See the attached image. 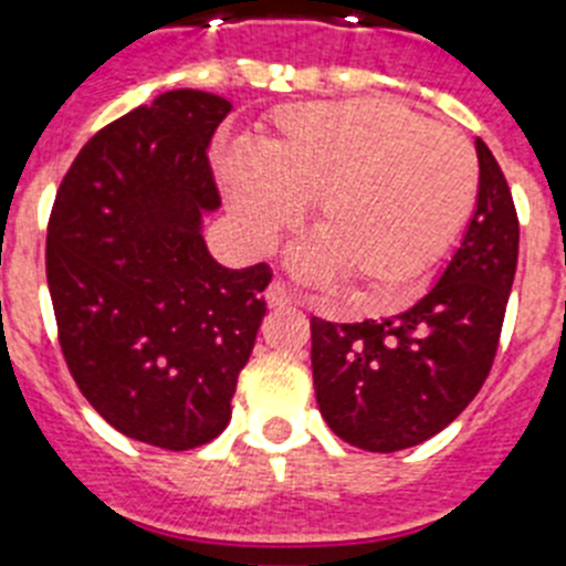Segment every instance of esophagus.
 <instances>
[{"label": "esophagus", "instance_id": "34e87169", "mask_svg": "<svg viewBox=\"0 0 566 566\" xmlns=\"http://www.w3.org/2000/svg\"><path fill=\"white\" fill-rule=\"evenodd\" d=\"M266 300L272 303V306L283 308V306H292L294 294H292V289L283 283V280H272V283H269V289H266Z\"/></svg>", "mask_w": 566, "mask_h": 566}]
</instances>
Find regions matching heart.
<instances>
[{
	"mask_svg": "<svg viewBox=\"0 0 566 566\" xmlns=\"http://www.w3.org/2000/svg\"><path fill=\"white\" fill-rule=\"evenodd\" d=\"M214 169L249 249L269 252L314 201L319 240L300 249L297 272H339L377 303L419 286L479 189L476 153L459 129L377 96L280 109L263 149L227 144Z\"/></svg>",
	"mask_w": 566,
	"mask_h": 566,
	"instance_id": "1",
	"label": "heart"
}]
</instances>
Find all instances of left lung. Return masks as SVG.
Wrapping results in <instances>:
<instances>
[{
	"instance_id": "8db88e82",
	"label": "left lung",
	"mask_w": 566,
	"mask_h": 566,
	"mask_svg": "<svg viewBox=\"0 0 566 566\" xmlns=\"http://www.w3.org/2000/svg\"><path fill=\"white\" fill-rule=\"evenodd\" d=\"M476 155V209L431 292L385 319L312 317L319 413L354 448L394 453L437 437L488 379L516 277L518 218L482 138Z\"/></svg>"
}]
</instances>
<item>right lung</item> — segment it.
I'll return each mask as SVG.
<instances>
[{
    "label": "right lung",
    "mask_w": 566,
    "mask_h": 566,
    "mask_svg": "<svg viewBox=\"0 0 566 566\" xmlns=\"http://www.w3.org/2000/svg\"><path fill=\"white\" fill-rule=\"evenodd\" d=\"M232 109L169 90L76 155L48 223V286L78 391L124 437L192 451L229 424L266 263L227 269L203 214L221 207L209 142Z\"/></svg>",
    "instance_id": "obj_1"
}]
</instances>
